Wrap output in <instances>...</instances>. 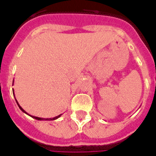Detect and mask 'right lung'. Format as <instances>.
<instances>
[{
    "label": "right lung",
    "instance_id": "right-lung-1",
    "mask_svg": "<svg viewBox=\"0 0 156 156\" xmlns=\"http://www.w3.org/2000/svg\"><path fill=\"white\" fill-rule=\"evenodd\" d=\"M13 92H14V91H13ZM15 99H16V98H15ZM16 103H17V105H18V107H19V108H20V109H21V110H22V112H24L25 114H27V115H28V114H27V112H26L25 110H24V109H23V108H22V107L20 106V105H19V104H18V102H17V100H16ZM61 115H58V116H56V117H54V118H50V119H43V118L35 117V116H32V115H30V116H31V117L33 118V119H37V120H55V119H58V118L60 117Z\"/></svg>",
    "mask_w": 156,
    "mask_h": 156
}]
</instances>
